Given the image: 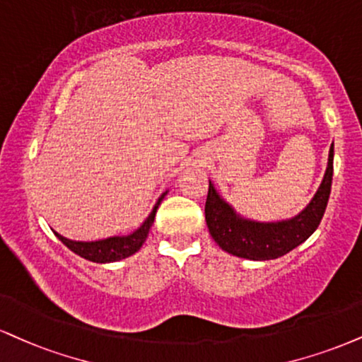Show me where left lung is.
Returning a JSON list of instances; mask_svg holds the SVG:
<instances>
[{
  "instance_id": "obj_1",
  "label": "left lung",
  "mask_w": 362,
  "mask_h": 362,
  "mask_svg": "<svg viewBox=\"0 0 362 362\" xmlns=\"http://www.w3.org/2000/svg\"><path fill=\"white\" fill-rule=\"evenodd\" d=\"M334 175V143L322 184L302 212L276 223H259L239 216L209 180L206 223L214 241L229 255L252 261L276 259L302 245L319 228L327 207Z\"/></svg>"
}]
</instances>
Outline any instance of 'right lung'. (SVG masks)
I'll list each match as a JSON object with an SVG mask.
<instances>
[{"mask_svg":"<svg viewBox=\"0 0 362 362\" xmlns=\"http://www.w3.org/2000/svg\"><path fill=\"white\" fill-rule=\"evenodd\" d=\"M165 195H167V192L160 195L153 209H151V212L148 214L146 219L143 221V224L139 226L138 229H134L133 233L126 234V236H111L106 239H99V241H74V239L60 236V234L55 233L54 229L52 230H54L55 236L59 238L72 252H76L81 258L93 261V263H112V261L124 259L139 251V247H141L143 243L146 241L148 233H150L151 224H153L155 221L156 209L162 204Z\"/></svg>","mask_w":362,"mask_h":362,"instance_id":"obj_1","label":"right lung"}]
</instances>
